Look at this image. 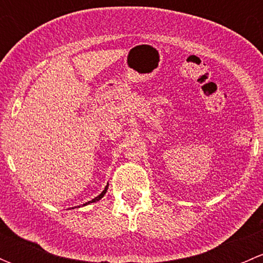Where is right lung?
I'll use <instances>...</instances> for the list:
<instances>
[{"label":"right lung","instance_id":"right-lung-1","mask_svg":"<svg viewBox=\"0 0 263 263\" xmlns=\"http://www.w3.org/2000/svg\"><path fill=\"white\" fill-rule=\"evenodd\" d=\"M107 190H108V185H107V187H105V188H104V191H103V192H102V193H100V195H99V196H98V197H95V198H94V200L89 201V202H87V203H91V202H97V201H99V200H100V198H102V197H103V196H104V195H105V192H107ZM87 203H85V205H87Z\"/></svg>","mask_w":263,"mask_h":263}]
</instances>
